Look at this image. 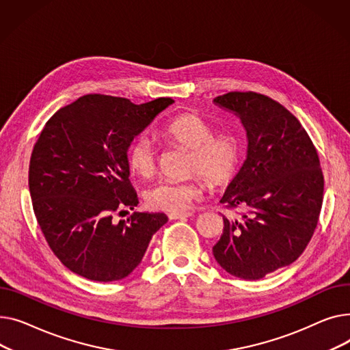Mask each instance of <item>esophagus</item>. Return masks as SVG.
<instances>
[{
  "label": "esophagus",
  "mask_w": 350,
  "mask_h": 350,
  "mask_svg": "<svg viewBox=\"0 0 350 350\" xmlns=\"http://www.w3.org/2000/svg\"><path fill=\"white\" fill-rule=\"evenodd\" d=\"M189 216H192V213H191V212H178V213H170V215H168V217H170L171 220H176V219H187V217H189Z\"/></svg>",
  "instance_id": "1"
}]
</instances>
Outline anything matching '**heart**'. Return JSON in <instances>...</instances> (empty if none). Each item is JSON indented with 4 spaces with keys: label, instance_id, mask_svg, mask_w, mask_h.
<instances>
[{
    "label": "heart",
    "instance_id": "1",
    "mask_svg": "<svg viewBox=\"0 0 350 350\" xmlns=\"http://www.w3.org/2000/svg\"><path fill=\"white\" fill-rule=\"evenodd\" d=\"M162 135L176 146L191 150L188 174L203 176L213 187L228 183L237 172L241 158L239 137L232 131L213 133L211 122L198 114L185 113L172 118L163 127ZM127 162L134 174L151 176L158 162L154 141L146 134L138 135L129 147ZM200 176L188 180H159L146 191V202L155 211H187L203 195L204 180Z\"/></svg>",
    "mask_w": 350,
    "mask_h": 350
}]
</instances>
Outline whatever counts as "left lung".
Wrapping results in <instances>:
<instances>
[{
	"label": "left lung",
	"mask_w": 350,
	"mask_h": 350,
	"mask_svg": "<svg viewBox=\"0 0 350 350\" xmlns=\"http://www.w3.org/2000/svg\"><path fill=\"white\" fill-rule=\"evenodd\" d=\"M215 105L233 111L247 133V158L221 203L243 208L241 219L223 216L213 256L223 270L260 280L294 262L318 224L323 175L308 133L278 101L254 92H230Z\"/></svg>",
	"instance_id": "1"
}]
</instances>
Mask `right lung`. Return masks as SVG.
<instances>
[{"instance_id":"1","label":"right lung","mask_w":350,"mask_h":350,"mask_svg":"<svg viewBox=\"0 0 350 350\" xmlns=\"http://www.w3.org/2000/svg\"><path fill=\"white\" fill-rule=\"evenodd\" d=\"M172 103L86 94L48 120L31 155L29 193L51 250L70 271L100 282L126 278L168 221L163 213L134 212L118 223L113 216L138 203L131 141Z\"/></svg>"}]
</instances>
